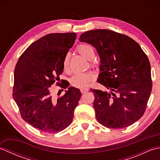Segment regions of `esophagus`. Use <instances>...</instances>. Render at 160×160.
Returning a JSON list of instances; mask_svg holds the SVG:
<instances>
[{
    "instance_id": "1",
    "label": "esophagus",
    "mask_w": 160,
    "mask_h": 160,
    "mask_svg": "<svg viewBox=\"0 0 160 160\" xmlns=\"http://www.w3.org/2000/svg\"><path fill=\"white\" fill-rule=\"evenodd\" d=\"M88 91H89V89H86V88H82V89H80V92L82 93H84L87 92Z\"/></svg>"
}]
</instances>
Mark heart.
Returning <instances> with one entry per match:
<instances>
[{
	"label": "heart",
	"instance_id": "b5f03b06",
	"mask_svg": "<svg viewBox=\"0 0 160 160\" xmlns=\"http://www.w3.org/2000/svg\"><path fill=\"white\" fill-rule=\"evenodd\" d=\"M78 52L83 57L88 60L93 59L95 56V52L92 46L88 44H82L77 47ZM69 54L67 53L64 58L62 65L64 71H67L69 69ZM96 75L92 71H88L84 73H78L74 74L70 78V83L71 85L77 88H84L87 87L91 82L95 79Z\"/></svg>",
	"mask_w": 160,
	"mask_h": 160
}]
</instances>
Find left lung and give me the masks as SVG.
Listing matches in <instances>:
<instances>
[{"mask_svg": "<svg viewBox=\"0 0 160 160\" xmlns=\"http://www.w3.org/2000/svg\"><path fill=\"white\" fill-rule=\"evenodd\" d=\"M79 40L96 49L101 63L98 82L108 90L91 89L98 122L116 129L135 123L144 115L152 90L147 56L134 40L111 30L87 31Z\"/></svg>", "mask_w": 160, "mask_h": 160, "instance_id": "left-lung-1", "label": "left lung"}]
</instances>
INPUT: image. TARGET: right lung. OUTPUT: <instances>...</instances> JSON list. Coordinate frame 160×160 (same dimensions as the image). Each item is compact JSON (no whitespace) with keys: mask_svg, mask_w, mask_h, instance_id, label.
Returning a JSON list of instances; mask_svg holds the SVG:
<instances>
[{"mask_svg":"<svg viewBox=\"0 0 160 160\" xmlns=\"http://www.w3.org/2000/svg\"><path fill=\"white\" fill-rule=\"evenodd\" d=\"M76 38V33L45 35L26 49L15 67L13 100L23 120L45 132L55 133L69 127L82 96L73 87L58 98L52 92V85L63 72L64 58ZM59 85L64 89L69 87Z\"/></svg>","mask_w":160,"mask_h":160,"instance_id":"obj_1","label":"right lung"}]
</instances>
